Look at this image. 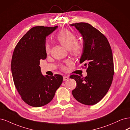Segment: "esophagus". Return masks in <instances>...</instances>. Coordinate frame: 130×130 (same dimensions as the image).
Wrapping results in <instances>:
<instances>
[{
    "label": "esophagus",
    "instance_id": "obj_1",
    "mask_svg": "<svg viewBox=\"0 0 130 130\" xmlns=\"http://www.w3.org/2000/svg\"><path fill=\"white\" fill-rule=\"evenodd\" d=\"M69 79V77H68V76H64L63 77V80L65 81V80H68V79Z\"/></svg>",
    "mask_w": 130,
    "mask_h": 130
}]
</instances>
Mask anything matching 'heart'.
<instances>
[{"label":"heart","instance_id":"obj_1","mask_svg":"<svg viewBox=\"0 0 130 130\" xmlns=\"http://www.w3.org/2000/svg\"><path fill=\"white\" fill-rule=\"evenodd\" d=\"M56 39L61 45L67 49H69L71 53L74 56H79L83 52V43L82 40L76 39V34L68 29L61 30L56 36ZM50 46L48 44L45 45L46 52H50ZM64 66L62 69H64Z\"/></svg>","mask_w":130,"mask_h":130}]
</instances>
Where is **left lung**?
<instances>
[{
	"mask_svg": "<svg viewBox=\"0 0 130 130\" xmlns=\"http://www.w3.org/2000/svg\"><path fill=\"white\" fill-rule=\"evenodd\" d=\"M81 33L84 40L80 63L87 69V76L72 74L70 78L77 83L72 91L78 102L93 105L101 100L109 90L114 75L112 50L106 37L86 23L72 24ZM83 67V68H84Z\"/></svg>",
	"mask_w": 130,
	"mask_h": 130,
	"instance_id": "left-lung-1",
	"label": "left lung"
}]
</instances>
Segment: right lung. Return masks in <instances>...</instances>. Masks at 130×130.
I'll return each mask as SVG.
<instances>
[{
    "instance_id": "1",
    "label": "right lung",
    "mask_w": 130,
    "mask_h": 130,
    "mask_svg": "<svg viewBox=\"0 0 130 130\" xmlns=\"http://www.w3.org/2000/svg\"><path fill=\"white\" fill-rule=\"evenodd\" d=\"M57 27H32L19 41L12 55L14 85L24 102L33 107L43 106L51 102L63 80L59 74L44 76L39 66L40 60L46 58V37Z\"/></svg>"
}]
</instances>
